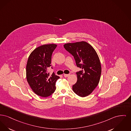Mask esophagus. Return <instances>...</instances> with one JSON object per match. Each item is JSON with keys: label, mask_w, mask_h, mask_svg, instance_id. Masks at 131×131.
Wrapping results in <instances>:
<instances>
[{"label": "esophagus", "mask_w": 131, "mask_h": 131, "mask_svg": "<svg viewBox=\"0 0 131 131\" xmlns=\"http://www.w3.org/2000/svg\"><path fill=\"white\" fill-rule=\"evenodd\" d=\"M69 75V74H64V76L65 77H68Z\"/></svg>", "instance_id": "34e87169"}]
</instances>
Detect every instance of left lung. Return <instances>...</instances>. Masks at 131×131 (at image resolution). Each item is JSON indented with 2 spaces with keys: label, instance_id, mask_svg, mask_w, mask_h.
I'll list each match as a JSON object with an SVG mask.
<instances>
[{
  "label": "left lung",
  "instance_id": "left-lung-1",
  "mask_svg": "<svg viewBox=\"0 0 131 131\" xmlns=\"http://www.w3.org/2000/svg\"><path fill=\"white\" fill-rule=\"evenodd\" d=\"M64 47L74 56L77 67L82 69L76 73L77 81L73 85V91L81 97L86 96L100 80L101 66L99 57L94 48L84 41L65 43Z\"/></svg>",
  "mask_w": 131,
  "mask_h": 131
}]
</instances>
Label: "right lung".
Wrapping results in <instances>:
<instances>
[{
    "label": "right lung",
    "mask_w": 131,
    "mask_h": 131,
    "mask_svg": "<svg viewBox=\"0 0 131 131\" xmlns=\"http://www.w3.org/2000/svg\"><path fill=\"white\" fill-rule=\"evenodd\" d=\"M55 44L43 45L35 48L29 55L26 66V78L31 89L41 97H48L55 92L56 81L60 78L54 73L49 76L51 55Z\"/></svg>",
    "instance_id": "right-lung-1"
}]
</instances>
